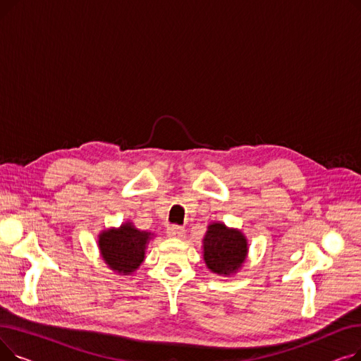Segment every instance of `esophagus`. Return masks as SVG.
I'll return each mask as SVG.
<instances>
[{
	"instance_id": "obj_1",
	"label": "esophagus",
	"mask_w": 361,
	"mask_h": 361,
	"mask_svg": "<svg viewBox=\"0 0 361 361\" xmlns=\"http://www.w3.org/2000/svg\"><path fill=\"white\" fill-rule=\"evenodd\" d=\"M166 233H168V237H171V238H183L185 234L184 228H181V226H177V225L169 226Z\"/></svg>"
}]
</instances>
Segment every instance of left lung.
Segmentation results:
<instances>
[{"label": "left lung", "mask_w": 361, "mask_h": 361, "mask_svg": "<svg viewBox=\"0 0 361 361\" xmlns=\"http://www.w3.org/2000/svg\"><path fill=\"white\" fill-rule=\"evenodd\" d=\"M203 243L206 268L219 276L235 275L247 259L249 241L241 230L215 221L207 224Z\"/></svg>", "instance_id": "8db88e82"}]
</instances>
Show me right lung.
<instances>
[{"label": "right lung", "mask_w": 361, "mask_h": 361, "mask_svg": "<svg viewBox=\"0 0 361 361\" xmlns=\"http://www.w3.org/2000/svg\"><path fill=\"white\" fill-rule=\"evenodd\" d=\"M154 233L136 228L130 219L120 226L105 228L98 235V250L106 267L121 276L133 275L145 262Z\"/></svg>", "instance_id": "1"}]
</instances>
